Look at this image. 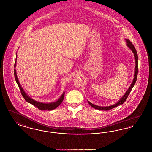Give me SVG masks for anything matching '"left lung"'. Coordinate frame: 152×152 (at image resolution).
Masks as SVG:
<instances>
[{
	"label": "left lung",
	"mask_w": 152,
	"mask_h": 152,
	"mask_svg": "<svg viewBox=\"0 0 152 152\" xmlns=\"http://www.w3.org/2000/svg\"><path fill=\"white\" fill-rule=\"evenodd\" d=\"M126 42H127V46H128L132 51V52L134 53V58H135V62H136V66H135V72H134V79L133 80V82H132V84L131 85V86L129 87V88H128V90H127V91L126 92V94H124V95L121 98V99H120L119 100V102L116 103L115 104H113L112 106H108V107H100V106H96V105H94L92 104L91 103H90V102L88 101L89 104L91 107H93V108H95V109H97V110H101V111H108V110H110L111 109H112L117 106H119V105H121L122 104H123L125 102H126V100L127 99L129 93H131V90H132V88L133 87V86L134 85L136 82V80L137 78V74H138V56H137V53L136 52V50L135 49V47L132 44V42L128 40V39H126Z\"/></svg>",
	"instance_id": "left-lung-1"
}]
</instances>
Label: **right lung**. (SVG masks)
I'll return each mask as SVG.
<instances>
[{
    "mask_svg": "<svg viewBox=\"0 0 152 152\" xmlns=\"http://www.w3.org/2000/svg\"><path fill=\"white\" fill-rule=\"evenodd\" d=\"M14 67H16V61L15 62V65H14ZM14 75H15V80L17 82V84L19 86V88H20V91L21 93V95L22 96H23L24 99H25L26 100L27 102L33 104V106L36 107L37 108H39L40 110H46V111H50V110H52L55 109L56 108H57L58 106H59L61 103L62 102L63 100L64 99V96H65V93H63L62 95H61V96L59 98V99L57 101V102H53V103H40L39 102H37V101H35L34 100L32 99L31 98H30L29 96H28L27 95H26V93L24 91L23 89L22 88V87H21V85H20V83L18 80V77H17V75H16V70L15 69L14 70Z\"/></svg>",
    "mask_w": 152,
    "mask_h": 152,
    "instance_id": "add662e5",
    "label": "right lung"
}]
</instances>
